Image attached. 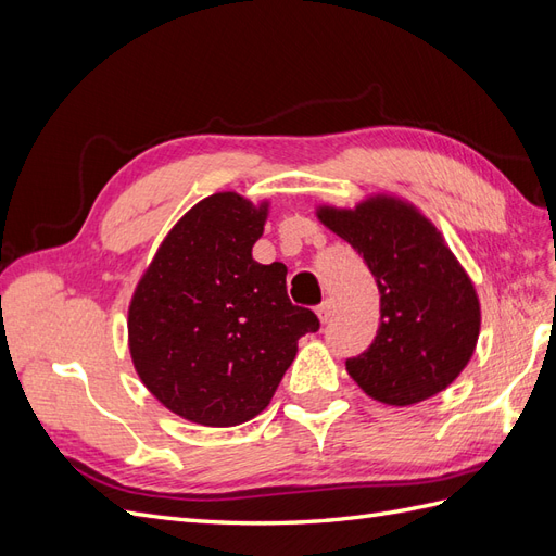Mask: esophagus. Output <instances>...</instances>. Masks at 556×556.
<instances>
[{
    "label": "esophagus",
    "instance_id": "obj_1",
    "mask_svg": "<svg viewBox=\"0 0 556 556\" xmlns=\"http://www.w3.org/2000/svg\"><path fill=\"white\" fill-rule=\"evenodd\" d=\"M331 315H333V301H331V299H325L323 304L317 306V317L323 319V323H329Z\"/></svg>",
    "mask_w": 556,
    "mask_h": 556
}]
</instances>
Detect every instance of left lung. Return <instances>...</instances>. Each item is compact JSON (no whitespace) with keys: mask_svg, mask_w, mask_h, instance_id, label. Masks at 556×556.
<instances>
[{"mask_svg":"<svg viewBox=\"0 0 556 556\" xmlns=\"http://www.w3.org/2000/svg\"><path fill=\"white\" fill-rule=\"evenodd\" d=\"M317 217L364 257L380 290V327L350 378L387 406H413L457 378L480 333V301L441 231L396 197L355 208L319 206Z\"/></svg>","mask_w":556,"mask_h":556,"instance_id":"obj_1","label":"left lung"}]
</instances>
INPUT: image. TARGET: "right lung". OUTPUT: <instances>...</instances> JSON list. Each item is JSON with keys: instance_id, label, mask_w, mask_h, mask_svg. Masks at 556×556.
Returning a JSON list of instances; mask_svg holds the SVG:
<instances>
[{"instance_id": "right-lung-1", "label": "right lung", "mask_w": 556, "mask_h": 556, "mask_svg": "<svg viewBox=\"0 0 556 556\" xmlns=\"http://www.w3.org/2000/svg\"><path fill=\"white\" fill-rule=\"evenodd\" d=\"M268 204L237 192L201 199L166 233L129 304V352L162 406L204 427L260 415L319 329L288 296V266L252 260Z\"/></svg>"}]
</instances>
